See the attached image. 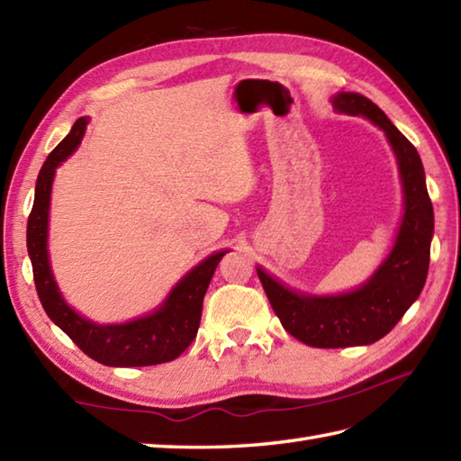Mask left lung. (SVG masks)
Instances as JSON below:
<instances>
[{"instance_id": "left-lung-1", "label": "left lung", "mask_w": 461, "mask_h": 461, "mask_svg": "<svg viewBox=\"0 0 461 461\" xmlns=\"http://www.w3.org/2000/svg\"><path fill=\"white\" fill-rule=\"evenodd\" d=\"M339 113L366 116L384 131L398 160L404 188V218L386 261L360 289L337 297L301 295L258 267L273 311L289 335L317 348H345L376 342L404 317L424 289L434 236V208L426 190L424 166L406 136L378 106L358 93L332 99Z\"/></svg>"}]
</instances>
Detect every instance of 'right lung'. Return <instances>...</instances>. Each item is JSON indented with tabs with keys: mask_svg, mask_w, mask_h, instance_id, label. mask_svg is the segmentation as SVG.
Instances as JSON below:
<instances>
[{
	"mask_svg": "<svg viewBox=\"0 0 461 461\" xmlns=\"http://www.w3.org/2000/svg\"><path fill=\"white\" fill-rule=\"evenodd\" d=\"M86 119H79L71 132L47 156L35 184V202L27 220V251L33 266L39 301L55 325L67 332L86 357L106 366H150L178 358L198 335L202 303L218 263L228 251H218L195 266L176 285L164 305L152 315L124 325H96L67 305L57 289L47 256V221L55 168L81 144Z\"/></svg>",
	"mask_w": 461,
	"mask_h": 461,
	"instance_id": "right-lung-1",
	"label": "right lung"
}]
</instances>
